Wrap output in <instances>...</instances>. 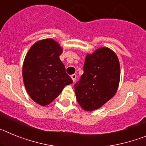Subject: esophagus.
I'll return each mask as SVG.
<instances>
[{"label": "esophagus", "mask_w": 146, "mask_h": 146, "mask_svg": "<svg viewBox=\"0 0 146 146\" xmlns=\"http://www.w3.org/2000/svg\"><path fill=\"white\" fill-rule=\"evenodd\" d=\"M71 77H72V80H73V82H74L76 80V77H77V75H76L75 74H74L71 76Z\"/></svg>", "instance_id": "esophagus-1"}]
</instances>
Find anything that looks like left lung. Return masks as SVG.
I'll return each instance as SVG.
<instances>
[{"label":"left lung","instance_id":"8db88e82","mask_svg":"<svg viewBox=\"0 0 146 146\" xmlns=\"http://www.w3.org/2000/svg\"><path fill=\"white\" fill-rule=\"evenodd\" d=\"M84 73L74 85L77 102L86 111L103 106L113 98L120 81V64L116 54L108 47H101L88 54Z\"/></svg>","mask_w":146,"mask_h":146}]
</instances>
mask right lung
I'll return each mask as SVG.
<instances>
[{
	"instance_id": "right-lung-1",
	"label": "right lung",
	"mask_w": 146,
	"mask_h": 146,
	"mask_svg": "<svg viewBox=\"0 0 146 146\" xmlns=\"http://www.w3.org/2000/svg\"><path fill=\"white\" fill-rule=\"evenodd\" d=\"M62 52L57 42L46 38L32 45L24 60L25 89L33 101L42 106L50 104L66 86L73 82L59 58Z\"/></svg>"
}]
</instances>
